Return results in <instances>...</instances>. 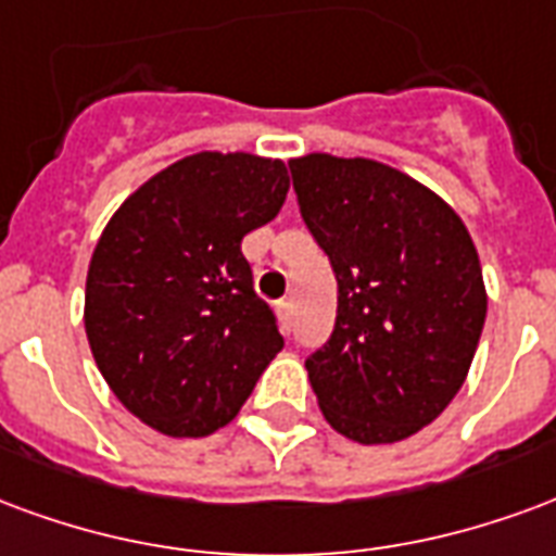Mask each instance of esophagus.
Listing matches in <instances>:
<instances>
[{"instance_id":"esophagus-1","label":"esophagus","mask_w":556,"mask_h":556,"mask_svg":"<svg viewBox=\"0 0 556 556\" xmlns=\"http://www.w3.org/2000/svg\"><path fill=\"white\" fill-rule=\"evenodd\" d=\"M278 317H281L283 331H290V326H293V299H281L278 302Z\"/></svg>"}]
</instances>
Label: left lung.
I'll list each match as a JSON object with an SVG mask.
<instances>
[{
	"mask_svg": "<svg viewBox=\"0 0 556 556\" xmlns=\"http://www.w3.org/2000/svg\"><path fill=\"white\" fill-rule=\"evenodd\" d=\"M295 201L338 278L307 379L340 435L391 444L450 406L485 323L480 257L439 194L372 160H290Z\"/></svg>",
	"mask_w": 556,
	"mask_h": 556,
	"instance_id": "8db88e82",
	"label": "left lung"
}]
</instances>
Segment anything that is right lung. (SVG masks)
Wrapping results in <instances>:
<instances>
[{
    "label": "right lung",
    "mask_w": 556,
    "mask_h": 556,
    "mask_svg": "<svg viewBox=\"0 0 556 556\" xmlns=\"http://www.w3.org/2000/svg\"><path fill=\"white\" fill-rule=\"evenodd\" d=\"M287 189L281 160L204 150L150 177L103 230L85 331L109 388L148 427L216 432L283 350L239 245L278 216Z\"/></svg>",
    "instance_id": "add662e5"
}]
</instances>
